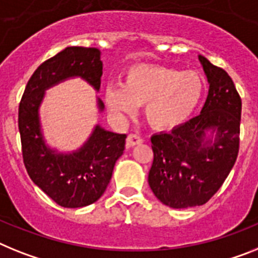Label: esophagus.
Masks as SVG:
<instances>
[{
    "instance_id": "34e87169",
    "label": "esophagus",
    "mask_w": 258,
    "mask_h": 258,
    "mask_svg": "<svg viewBox=\"0 0 258 258\" xmlns=\"http://www.w3.org/2000/svg\"><path fill=\"white\" fill-rule=\"evenodd\" d=\"M142 144V138L137 134H129L126 137V147H133L137 145Z\"/></svg>"
}]
</instances>
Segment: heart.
Wrapping results in <instances>:
<instances>
[{"instance_id": "obj_1", "label": "heart", "mask_w": 258, "mask_h": 258, "mask_svg": "<svg viewBox=\"0 0 258 258\" xmlns=\"http://www.w3.org/2000/svg\"><path fill=\"white\" fill-rule=\"evenodd\" d=\"M204 94V82L196 72L160 65L134 66L124 83L108 85L107 108L117 116H132L145 105V117L155 131H172L188 121Z\"/></svg>"}]
</instances>
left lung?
<instances>
[{"label":"left lung","instance_id":"obj_1","mask_svg":"<svg viewBox=\"0 0 258 258\" xmlns=\"http://www.w3.org/2000/svg\"><path fill=\"white\" fill-rule=\"evenodd\" d=\"M198 60L209 83L201 113L151 137L149 185L172 209L206 204L222 186L239 153L241 99L227 73L201 54Z\"/></svg>","mask_w":258,"mask_h":258}]
</instances>
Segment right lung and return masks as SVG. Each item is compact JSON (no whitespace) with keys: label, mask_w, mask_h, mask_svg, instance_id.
I'll list each match as a JSON object with an SVG mask.
<instances>
[{"label":"right lung","mask_w":258,"mask_h":258,"mask_svg":"<svg viewBox=\"0 0 258 258\" xmlns=\"http://www.w3.org/2000/svg\"><path fill=\"white\" fill-rule=\"evenodd\" d=\"M100 56L98 48H65L35 70L19 104L18 126L27 173L62 208H83L98 201L125 149L126 134L113 133L99 124L83 145L72 151L49 146L44 137L40 107L45 91L68 79L81 78L99 92L103 74ZM96 107L99 113L104 111V103L98 96Z\"/></svg>","instance_id":"1"}]
</instances>
